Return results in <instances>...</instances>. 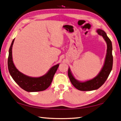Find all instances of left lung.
I'll list each match as a JSON object with an SVG mask.
<instances>
[{"label": "left lung", "instance_id": "1", "mask_svg": "<svg viewBox=\"0 0 121 121\" xmlns=\"http://www.w3.org/2000/svg\"><path fill=\"white\" fill-rule=\"evenodd\" d=\"M98 33L103 36L107 44V51L104 66L98 75L91 80L86 82H79L73 77L70 72V69L68 68V75L70 82L77 89L81 91H91L98 89L102 86L105 81L107 80L112 69L113 66V55H112V45L111 41L108 38L107 34L102 30L98 29Z\"/></svg>", "mask_w": 121, "mask_h": 121}]
</instances>
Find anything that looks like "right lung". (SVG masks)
Returning <instances> with one entry per match:
<instances>
[{
    "instance_id": "right-lung-1",
    "label": "right lung",
    "mask_w": 121,
    "mask_h": 121,
    "mask_svg": "<svg viewBox=\"0 0 121 121\" xmlns=\"http://www.w3.org/2000/svg\"><path fill=\"white\" fill-rule=\"evenodd\" d=\"M14 39L12 41L9 50L8 67L9 73L14 81L22 89L28 92L41 91L46 89L52 82L54 76L59 66V64L51 68L46 75L38 78L27 76L20 72L13 63L12 57V48Z\"/></svg>"
}]
</instances>
